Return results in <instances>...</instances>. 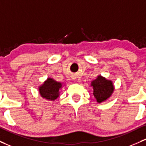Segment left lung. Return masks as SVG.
I'll return each mask as SVG.
<instances>
[{
	"mask_svg": "<svg viewBox=\"0 0 146 146\" xmlns=\"http://www.w3.org/2000/svg\"><path fill=\"white\" fill-rule=\"evenodd\" d=\"M91 86L93 88V95L98 103L106 101L110 97L114 90L112 81L107 80L101 75L91 82Z\"/></svg>",
	"mask_w": 146,
	"mask_h": 146,
	"instance_id": "8db88e82",
	"label": "left lung"
}]
</instances>
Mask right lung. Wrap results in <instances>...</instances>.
<instances>
[{"mask_svg":"<svg viewBox=\"0 0 146 146\" xmlns=\"http://www.w3.org/2000/svg\"><path fill=\"white\" fill-rule=\"evenodd\" d=\"M62 88V83L56 81L52 78L47 79L39 87L40 95L43 99L54 101L59 96V90Z\"/></svg>","mask_w":146,"mask_h":146,"instance_id":"add662e5","label":"right lung"}]
</instances>
